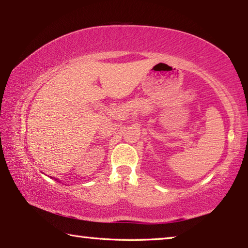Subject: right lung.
Segmentation results:
<instances>
[{
    "label": "right lung",
    "mask_w": 248,
    "mask_h": 248,
    "mask_svg": "<svg viewBox=\"0 0 248 248\" xmlns=\"http://www.w3.org/2000/svg\"><path fill=\"white\" fill-rule=\"evenodd\" d=\"M56 180H57V179H56Z\"/></svg>",
    "instance_id": "obj_1"
}]
</instances>
